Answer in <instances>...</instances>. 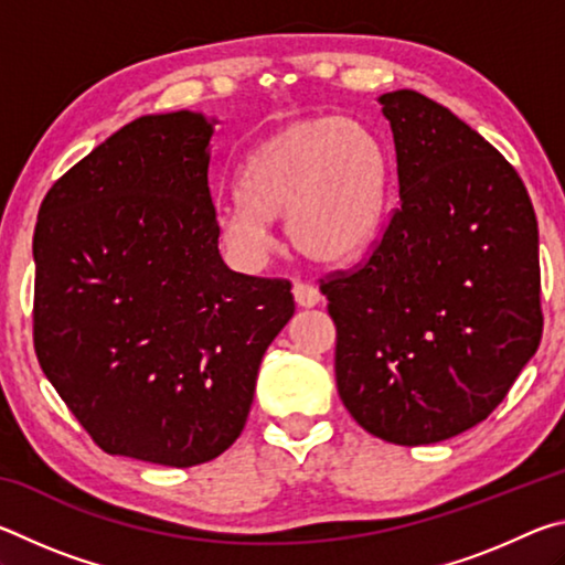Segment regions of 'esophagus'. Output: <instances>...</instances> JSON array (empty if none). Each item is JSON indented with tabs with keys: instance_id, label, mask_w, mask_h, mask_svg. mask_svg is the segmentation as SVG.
Here are the masks:
<instances>
[{
	"instance_id": "esophagus-1",
	"label": "esophagus",
	"mask_w": 565,
	"mask_h": 565,
	"mask_svg": "<svg viewBox=\"0 0 565 565\" xmlns=\"http://www.w3.org/2000/svg\"><path fill=\"white\" fill-rule=\"evenodd\" d=\"M294 299L303 309H311V306H317L321 301V291L317 284H306V281H296L294 284Z\"/></svg>"
}]
</instances>
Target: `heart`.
Instances as JSON below:
<instances>
[{"label":"heart","mask_w":565,"mask_h":565,"mask_svg":"<svg viewBox=\"0 0 565 565\" xmlns=\"http://www.w3.org/2000/svg\"><path fill=\"white\" fill-rule=\"evenodd\" d=\"M391 186L388 149L366 124L294 121L246 154L218 238L238 264L256 269L271 252V222L284 216L286 238L306 259L349 262L379 236Z\"/></svg>","instance_id":"obj_1"}]
</instances>
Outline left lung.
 <instances>
[{
	"instance_id": "8db88e82",
	"label": "left lung",
	"mask_w": 565,
	"mask_h": 565,
	"mask_svg": "<svg viewBox=\"0 0 565 565\" xmlns=\"http://www.w3.org/2000/svg\"><path fill=\"white\" fill-rule=\"evenodd\" d=\"M398 209L356 271L321 284L337 386L369 434L438 444L481 424L541 343L539 224L481 134L414 89L379 97Z\"/></svg>"
}]
</instances>
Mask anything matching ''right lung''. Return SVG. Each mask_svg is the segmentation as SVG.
<instances>
[{
	"label": "right lung",
	"mask_w": 565,
	"mask_h": 565,
	"mask_svg": "<svg viewBox=\"0 0 565 565\" xmlns=\"http://www.w3.org/2000/svg\"><path fill=\"white\" fill-rule=\"evenodd\" d=\"M216 119L147 114L56 181L34 228V349L111 456L189 468L246 424L291 284L228 269L209 191Z\"/></svg>",
	"instance_id": "obj_1"
}]
</instances>
